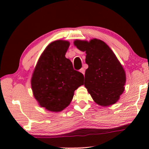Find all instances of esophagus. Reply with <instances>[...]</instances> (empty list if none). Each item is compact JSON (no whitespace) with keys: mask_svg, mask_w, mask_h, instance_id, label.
Here are the masks:
<instances>
[{"mask_svg":"<svg viewBox=\"0 0 149 149\" xmlns=\"http://www.w3.org/2000/svg\"><path fill=\"white\" fill-rule=\"evenodd\" d=\"M79 72H81V73H82L83 74H85V70H84V68H81V69H80V70H79Z\"/></svg>","mask_w":149,"mask_h":149,"instance_id":"obj_1","label":"esophagus"}]
</instances>
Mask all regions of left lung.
<instances>
[{"mask_svg": "<svg viewBox=\"0 0 149 149\" xmlns=\"http://www.w3.org/2000/svg\"><path fill=\"white\" fill-rule=\"evenodd\" d=\"M74 44L85 52L84 85L94 101L102 107L115 104L125 89L124 69L116 56L104 41L93 39L89 41L75 40Z\"/></svg>", "mask_w": 149, "mask_h": 149, "instance_id": "1", "label": "left lung"}]
</instances>
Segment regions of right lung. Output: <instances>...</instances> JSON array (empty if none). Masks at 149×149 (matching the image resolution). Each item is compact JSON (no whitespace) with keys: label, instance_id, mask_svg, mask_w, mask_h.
Returning <instances> with one entry per match:
<instances>
[{"label":"right lung","instance_id":"1","mask_svg":"<svg viewBox=\"0 0 149 149\" xmlns=\"http://www.w3.org/2000/svg\"><path fill=\"white\" fill-rule=\"evenodd\" d=\"M70 42L58 40L46 47L33 72L31 85L39 105L53 112L65 109L71 102L74 91L83 85L84 77L74 70L65 56Z\"/></svg>","mask_w":149,"mask_h":149}]
</instances>
